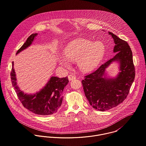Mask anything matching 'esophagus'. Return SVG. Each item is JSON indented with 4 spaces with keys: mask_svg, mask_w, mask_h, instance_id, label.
Instances as JSON below:
<instances>
[{
    "mask_svg": "<svg viewBox=\"0 0 146 146\" xmlns=\"http://www.w3.org/2000/svg\"><path fill=\"white\" fill-rule=\"evenodd\" d=\"M68 80L71 81V80H72L75 79L76 78V77L75 76L72 75H69L68 76Z\"/></svg>",
    "mask_w": 146,
    "mask_h": 146,
    "instance_id": "obj_1",
    "label": "esophagus"
}]
</instances>
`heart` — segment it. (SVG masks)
<instances>
[{"label":"heart","mask_w":146,"mask_h":146,"mask_svg":"<svg viewBox=\"0 0 146 146\" xmlns=\"http://www.w3.org/2000/svg\"><path fill=\"white\" fill-rule=\"evenodd\" d=\"M104 52V46L101 42H95L87 39H78L71 42L65 49L66 58H61L59 63L69 67L71 61L78 60L79 68L84 71L95 68L101 59Z\"/></svg>","instance_id":"heart-1"}]
</instances>
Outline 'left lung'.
<instances>
[{
    "mask_svg": "<svg viewBox=\"0 0 146 146\" xmlns=\"http://www.w3.org/2000/svg\"><path fill=\"white\" fill-rule=\"evenodd\" d=\"M115 42L111 59L96 70L84 76L82 83L86 97L90 105L99 111H105L117 106L127 97L135 76L133 53L127 41L109 32ZM114 60L120 62L121 72L115 79L102 78L105 68Z\"/></svg>",
    "mask_w": 146,
    "mask_h": 146,
    "instance_id": "left-lung-1",
    "label": "left lung"
}]
</instances>
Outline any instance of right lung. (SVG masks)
I'll return each instance as SVG.
<instances>
[{"instance_id":"1","label":"right lung","mask_w":146,"mask_h":146,"mask_svg":"<svg viewBox=\"0 0 146 146\" xmlns=\"http://www.w3.org/2000/svg\"><path fill=\"white\" fill-rule=\"evenodd\" d=\"M37 35V33L31 35L23 46L17 50L16 54L30 46ZM11 79L17 96L23 106L36 114L42 115L52 114L60 109L63 100V91L68 83L67 76L62 78L52 76L46 86L38 93L33 95L24 94L17 86L13 62Z\"/></svg>"}]
</instances>
